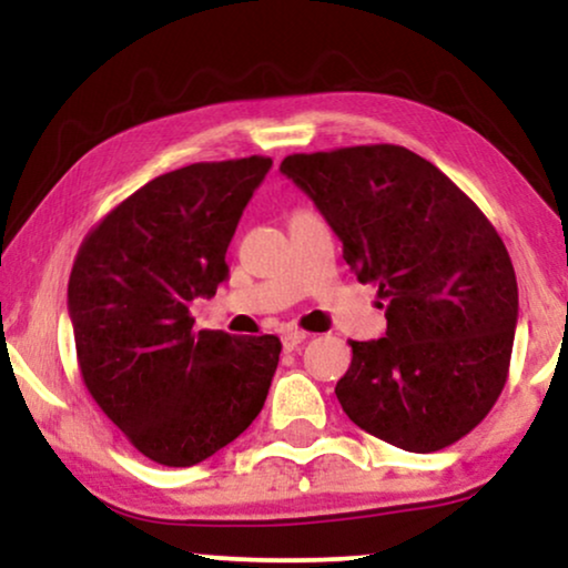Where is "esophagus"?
I'll return each instance as SVG.
<instances>
[{
	"mask_svg": "<svg viewBox=\"0 0 568 568\" xmlns=\"http://www.w3.org/2000/svg\"><path fill=\"white\" fill-rule=\"evenodd\" d=\"M305 338H307V333L297 331V328L282 333V344H284L286 352H294V348H297L300 344H305Z\"/></svg>",
	"mask_w": 568,
	"mask_h": 568,
	"instance_id": "obj_1",
	"label": "esophagus"
}]
</instances>
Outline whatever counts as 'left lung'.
I'll use <instances>...</instances> for the list:
<instances>
[{"label": "left lung", "instance_id": "1", "mask_svg": "<svg viewBox=\"0 0 568 568\" xmlns=\"http://www.w3.org/2000/svg\"><path fill=\"white\" fill-rule=\"evenodd\" d=\"M292 178L386 302L387 331L352 341L336 398L372 437L437 453L484 422L509 375L517 276L486 214L398 144L290 154Z\"/></svg>", "mask_w": 568, "mask_h": 568}]
</instances>
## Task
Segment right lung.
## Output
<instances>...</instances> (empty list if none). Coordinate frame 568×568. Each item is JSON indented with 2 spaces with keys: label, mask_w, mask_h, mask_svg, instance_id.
<instances>
[{
  "label": "right lung",
  "mask_w": 568,
  "mask_h": 568,
  "mask_svg": "<svg viewBox=\"0 0 568 568\" xmlns=\"http://www.w3.org/2000/svg\"><path fill=\"white\" fill-rule=\"evenodd\" d=\"M271 158L193 162L154 178L82 240L69 276L77 364L131 445L189 468L261 414L282 341L193 331L189 305L227 278L224 253Z\"/></svg>",
  "instance_id": "add662e5"
}]
</instances>
